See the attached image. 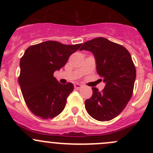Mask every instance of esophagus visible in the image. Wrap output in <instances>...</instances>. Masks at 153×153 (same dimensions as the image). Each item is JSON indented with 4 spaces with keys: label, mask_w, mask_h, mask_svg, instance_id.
Here are the masks:
<instances>
[{
    "label": "esophagus",
    "mask_w": 153,
    "mask_h": 153,
    "mask_svg": "<svg viewBox=\"0 0 153 153\" xmlns=\"http://www.w3.org/2000/svg\"><path fill=\"white\" fill-rule=\"evenodd\" d=\"M82 87V85L81 84H79V83H76V84L74 85V88L76 89H77V90H79V89H80Z\"/></svg>",
    "instance_id": "esophagus-1"
}]
</instances>
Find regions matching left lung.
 I'll return each instance as SVG.
<instances>
[{"label":"left lung","instance_id":"left-lung-1","mask_svg":"<svg viewBox=\"0 0 153 153\" xmlns=\"http://www.w3.org/2000/svg\"><path fill=\"white\" fill-rule=\"evenodd\" d=\"M93 53L97 71L105 88H92L91 97L85 102L89 115L99 121H108L121 113L131 99L136 70L129 52L122 45L99 37L85 42L80 51ZM102 80V79H101Z\"/></svg>","mask_w":153,"mask_h":153}]
</instances>
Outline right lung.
<instances>
[{
    "label": "right lung",
    "mask_w": 153,
    "mask_h": 153,
    "mask_svg": "<svg viewBox=\"0 0 153 153\" xmlns=\"http://www.w3.org/2000/svg\"><path fill=\"white\" fill-rule=\"evenodd\" d=\"M81 45L47 41L25 51L20 61L19 82L27 107L36 116L45 120L53 118L64 110L74 85L61 84L53 73L65 65Z\"/></svg>",
    "instance_id": "right-lung-1"
}]
</instances>
